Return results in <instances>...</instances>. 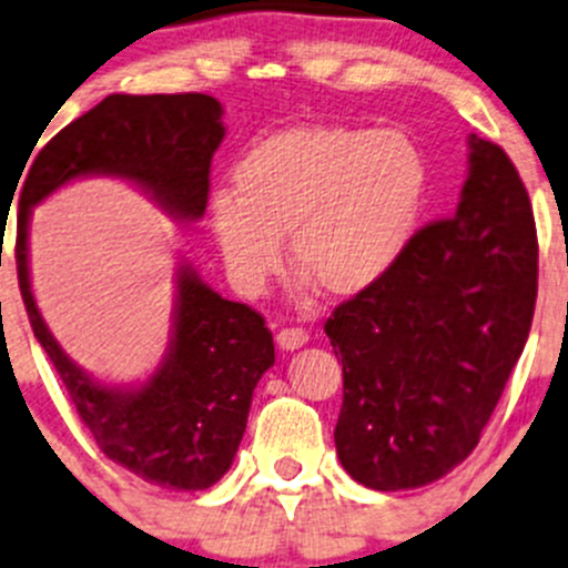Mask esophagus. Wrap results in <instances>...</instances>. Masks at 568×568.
Returning <instances> with one entry per match:
<instances>
[{
    "label": "esophagus",
    "mask_w": 568,
    "mask_h": 568,
    "mask_svg": "<svg viewBox=\"0 0 568 568\" xmlns=\"http://www.w3.org/2000/svg\"><path fill=\"white\" fill-rule=\"evenodd\" d=\"M307 343V332L296 329V326H285V329L277 332V346L283 352H294V348H302Z\"/></svg>",
    "instance_id": "1"
}]
</instances>
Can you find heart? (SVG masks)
<instances>
[{
    "mask_svg": "<svg viewBox=\"0 0 568 568\" xmlns=\"http://www.w3.org/2000/svg\"><path fill=\"white\" fill-rule=\"evenodd\" d=\"M426 197V162L398 131L313 123L274 134L233 170L211 205L227 274L255 296L291 263L326 296H357L398 263Z\"/></svg>",
    "mask_w": 568,
    "mask_h": 568,
    "instance_id": "obj_1",
    "label": "heart"
}]
</instances>
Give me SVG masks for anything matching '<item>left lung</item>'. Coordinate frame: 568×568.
I'll use <instances>...</instances> for the list:
<instances>
[{
  "label": "left lung",
  "mask_w": 568,
  "mask_h": 568,
  "mask_svg": "<svg viewBox=\"0 0 568 568\" xmlns=\"http://www.w3.org/2000/svg\"><path fill=\"white\" fill-rule=\"evenodd\" d=\"M536 294L528 189L500 145L473 134L454 216L420 227L390 272L324 324L343 363V469L398 491L467 459L528 341Z\"/></svg>",
  "instance_id": "8db88e82"
}]
</instances>
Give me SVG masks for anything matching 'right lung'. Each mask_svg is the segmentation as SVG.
<instances>
[{
  "instance_id": "obj_1",
  "label": "right lung",
  "mask_w": 568,
  "mask_h": 568,
  "mask_svg": "<svg viewBox=\"0 0 568 568\" xmlns=\"http://www.w3.org/2000/svg\"><path fill=\"white\" fill-rule=\"evenodd\" d=\"M222 136V104L211 95H106L40 148L27 170L16 220L21 300L77 415L114 464L178 491L209 489L231 469L247 428L252 390L274 365L266 321L242 302L222 300L183 263L164 363L145 385L106 387L68 359L40 318L27 266V227L32 205L82 175L125 178L175 220H200Z\"/></svg>"
}]
</instances>
